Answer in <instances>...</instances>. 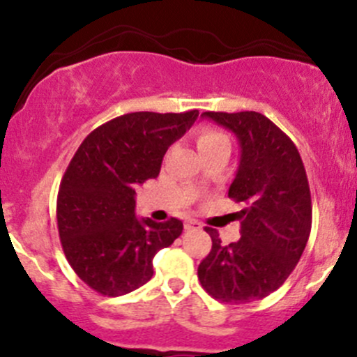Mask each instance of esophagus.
<instances>
[{
	"label": "esophagus",
	"instance_id": "34e87169",
	"mask_svg": "<svg viewBox=\"0 0 357 357\" xmlns=\"http://www.w3.org/2000/svg\"><path fill=\"white\" fill-rule=\"evenodd\" d=\"M202 225L199 221H195V219H188V221H185V229H188V231H192V229H200Z\"/></svg>",
	"mask_w": 357,
	"mask_h": 357
}]
</instances>
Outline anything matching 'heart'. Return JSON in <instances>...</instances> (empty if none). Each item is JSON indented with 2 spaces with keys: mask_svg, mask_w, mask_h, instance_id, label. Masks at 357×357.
Segmentation results:
<instances>
[{
  "mask_svg": "<svg viewBox=\"0 0 357 357\" xmlns=\"http://www.w3.org/2000/svg\"><path fill=\"white\" fill-rule=\"evenodd\" d=\"M225 139H226V136L222 135V132L214 131V129H204V131H200L197 143H199V149H200V146L211 145V143L225 142Z\"/></svg>",
  "mask_w": 357,
  "mask_h": 357,
  "instance_id": "1",
  "label": "heart"
}]
</instances>
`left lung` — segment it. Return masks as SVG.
<instances>
[{"instance_id": "1", "label": "left lung", "mask_w": 357, "mask_h": 357, "mask_svg": "<svg viewBox=\"0 0 357 357\" xmlns=\"http://www.w3.org/2000/svg\"><path fill=\"white\" fill-rule=\"evenodd\" d=\"M240 143V164L228 197L247 205L238 212V242L222 245L205 228L212 248L199 266L204 290L226 304L268 297L297 266L311 233V192L294 142L259 112H204Z\"/></svg>"}]
</instances>
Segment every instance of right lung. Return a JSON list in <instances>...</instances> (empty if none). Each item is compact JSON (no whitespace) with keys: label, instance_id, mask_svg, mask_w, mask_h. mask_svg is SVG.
<instances>
[{"label":"right lung","instance_id":"right-lung-1","mask_svg":"<svg viewBox=\"0 0 357 357\" xmlns=\"http://www.w3.org/2000/svg\"><path fill=\"white\" fill-rule=\"evenodd\" d=\"M199 117L132 112L86 136L56 199L63 254L75 275L107 297L129 294L153 276V257L183 231V222L135 215V188L157 178L169 146Z\"/></svg>","mask_w":357,"mask_h":357}]
</instances>
